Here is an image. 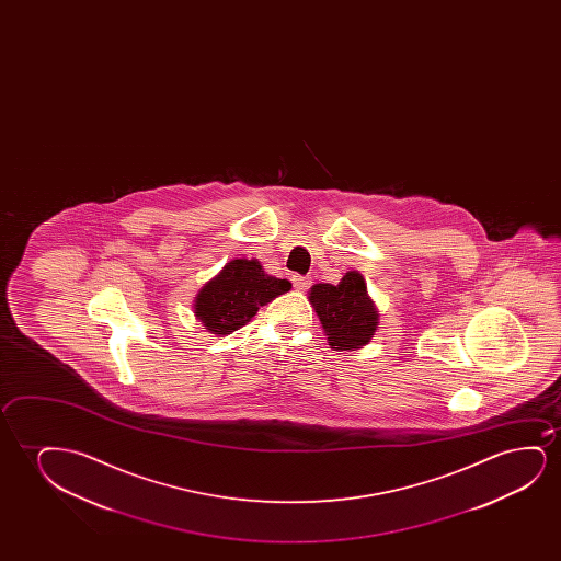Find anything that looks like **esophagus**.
<instances>
[{
    "mask_svg": "<svg viewBox=\"0 0 561 561\" xmlns=\"http://www.w3.org/2000/svg\"><path fill=\"white\" fill-rule=\"evenodd\" d=\"M291 282L293 287H295L297 291H307L308 287H310V284H312V279H310V277L299 276V274H297V276H293Z\"/></svg>",
    "mask_w": 561,
    "mask_h": 561,
    "instance_id": "obj_1",
    "label": "esophagus"
}]
</instances>
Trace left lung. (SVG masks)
Wrapping results in <instances>:
<instances>
[{
  "instance_id": "1",
  "label": "left lung",
  "mask_w": 561,
  "mask_h": 561,
  "mask_svg": "<svg viewBox=\"0 0 561 561\" xmlns=\"http://www.w3.org/2000/svg\"><path fill=\"white\" fill-rule=\"evenodd\" d=\"M308 300L312 302L333 351H356L374 337L379 314L374 300L369 299L360 272H346L337 285H312Z\"/></svg>"
}]
</instances>
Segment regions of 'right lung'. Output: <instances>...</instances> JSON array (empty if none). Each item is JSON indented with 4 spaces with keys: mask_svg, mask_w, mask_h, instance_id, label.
I'll use <instances>...</instances> for the list:
<instances>
[{
    "mask_svg": "<svg viewBox=\"0 0 561 561\" xmlns=\"http://www.w3.org/2000/svg\"><path fill=\"white\" fill-rule=\"evenodd\" d=\"M289 289L291 284L287 279L266 274L256 259H233L218 276L203 285L193 308L205 330L230 335L251 322L259 308Z\"/></svg>",
    "mask_w": 561,
    "mask_h": 561,
    "instance_id": "1",
    "label": "right lung"
}]
</instances>
